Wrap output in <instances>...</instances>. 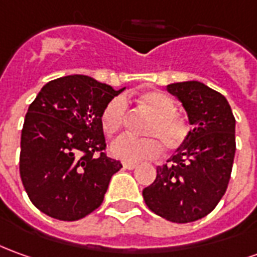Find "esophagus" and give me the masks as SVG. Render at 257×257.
<instances>
[{"instance_id": "esophagus-1", "label": "esophagus", "mask_w": 257, "mask_h": 257, "mask_svg": "<svg viewBox=\"0 0 257 257\" xmlns=\"http://www.w3.org/2000/svg\"><path fill=\"white\" fill-rule=\"evenodd\" d=\"M136 164H129V163H123V168L125 170H135L136 168Z\"/></svg>"}]
</instances>
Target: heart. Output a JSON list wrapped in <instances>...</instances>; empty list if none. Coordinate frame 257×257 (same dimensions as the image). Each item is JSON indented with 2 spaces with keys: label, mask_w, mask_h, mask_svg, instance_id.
Returning a JSON list of instances; mask_svg holds the SVG:
<instances>
[{
  "label": "heart",
  "mask_w": 257,
  "mask_h": 257,
  "mask_svg": "<svg viewBox=\"0 0 257 257\" xmlns=\"http://www.w3.org/2000/svg\"><path fill=\"white\" fill-rule=\"evenodd\" d=\"M141 103L153 114V119L145 129L149 138H135L122 135L111 143V154L129 164L156 159L163 147L174 152L182 146L189 134V126L177 115V104L163 91H147L141 96ZM126 100L123 96L110 98L101 110L100 123L107 135L116 134L122 128L126 114Z\"/></svg>",
  "instance_id": "obj_1"
}]
</instances>
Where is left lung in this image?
Returning <instances> with one entry per match:
<instances>
[{
    "instance_id": "left-lung-1",
    "label": "left lung",
    "mask_w": 257,
    "mask_h": 257,
    "mask_svg": "<svg viewBox=\"0 0 257 257\" xmlns=\"http://www.w3.org/2000/svg\"><path fill=\"white\" fill-rule=\"evenodd\" d=\"M186 111L192 128L182 146L143 189L147 207L168 221H196L207 216L228 186L235 156V118L227 98L202 82L167 86Z\"/></svg>"
}]
</instances>
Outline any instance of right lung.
<instances>
[{"mask_svg": "<svg viewBox=\"0 0 257 257\" xmlns=\"http://www.w3.org/2000/svg\"><path fill=\"white\" fill-rule=\"evenodd\" d=\"M123 90L86 75H69L46 83L29 105L19 171L41 213L76 221L103 203L111 177L122 164L103 152L100 114Z\"/></svg>", "mask_w": 257, "mask_h": 257, "instance_id": "obj_1", "label": "right lung"}]
</instances>
